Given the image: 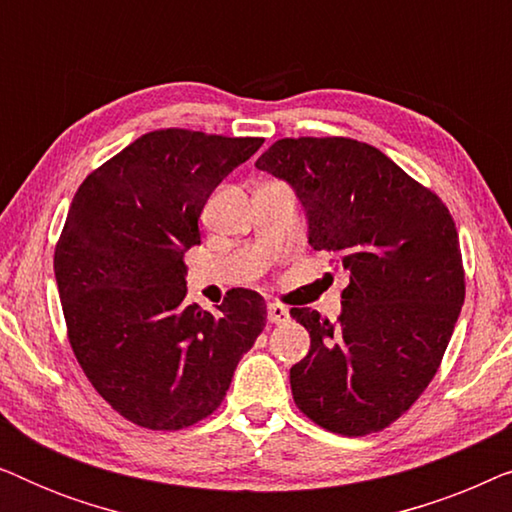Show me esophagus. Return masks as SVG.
<instances>
[{
  "mask_svg": "<svg viewBox=\"0 0 512 512\" xmlns=\"http://www.w3.org/2000/svg\"><path fill=\"white\" fill-rule=\"evenodd\" d=\"M268 319L272 324H284V321H289V310H286L284 305L279 303H270L268 305Z\"/></svg>",
  "mask_w": 512,
  "mask_h": 512,
  "instance_id": "34e87169",
  "label": "esophagus"
}]
</instances>
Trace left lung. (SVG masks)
<instances>
[{
    "label": "left lung",
    "instance_id": "1",
    "mask_svg": "<svg viewBox=\"0 0 512 512\" xmlns=\"http://www.w3.org/2000/svg\"><path fill=\"white\" fill-rule=\"evenodd\" d=\"M256 167L293 188L310 247L349 277L338 321L291 310L310 333V352L291 368L293 401L340 436L380 431L429 387L464 305L452 216L356 139H279Z\"/></svg>",
    "mask_w": 512,
    "mask_h": 512
}]
</instances>
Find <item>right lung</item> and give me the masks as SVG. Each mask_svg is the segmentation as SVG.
<instances>
[{"label": "right lung", "mask_w": 512, "mask_h": 512, "mask_svg": "<svg viewBox=\"0 0 512 512\" xmlns=\"http://www.w3.org/2000/svg\"><path fill=\"white\" fill-rule=\"evenodd\" d=\"M261 137L156 130L88 174L55 247L76 361L132 424L177 431L219 408L263 331V296L233 289L216 314L186 305L184 254L209 195Z\"/></svg>", "instance_id": "1"}]
</instances>
